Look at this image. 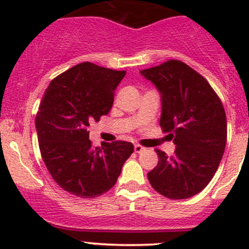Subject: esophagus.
<instances>
[{"label": "esophagus", "instance_id": "obj_1", "mask_svg": "<svg viewBox=\"0 0 249 249\" xmlns=\"http://www.w3.org/2000/svg\"><path fill=\"white\" fill-rule=\"evenodd\" d=\"M134 149H135V152H136V153H141L142 150H144V148H143L141 144H135Z\"/></svg>", "mask_w": 249, "mask_h": 249}]
</instances>
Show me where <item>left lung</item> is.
Listing matches in <instances>:
<instances>
[{"label":"left lung","mask_w":249,"mask_h":249,"mask_svg":"<svg viewBox=\"0 0 249 249\" xmlns=\"http://www.w3.org/2000/svg\"><path fill=\"white\" fill-rule=\"evenodd\" d=\"M161 94L160 126L173 139L175 154L157 149L159 162L148 172L150 185L173 200L200 193L217 171L227 144V115L210 83L179 60L142 70Z\"/></svg>","instance_id":"1"}]
</instances>
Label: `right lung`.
Here are the masks:
<instances>
[{
	"mask_svg": "<svg viewBox=\"0 0 249 249\" xmlns=\"http://www.w3.org/2000/svg\"><path fill=\"white\" fill-rule=\"evenodd\" d=\"M125 74L82 62L54 78L42 97L36 115L42 159L53 179L76 196L108 192L134 152V144L125 141L94 148L87 130L108 114Z\"/></svg>",
	"mask_w": 249,
	"mask_h": 249,
	"instance_id": "1",
	"label": "right lung"
}]
</instances>
